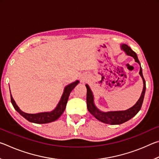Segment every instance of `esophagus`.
Returning a JSON list of instances; mask_svg holds the SVG:
<instances>
[{
  "label": "esophagus",
  "instance_id": "34e87169",
  "mask_svg": "<svg viewBox=\"0 0 159 159\" xmlns=\"http://www.w3.org/2000/svg\"><path fill=\"white\" fill-rule=\"evenodd\" d=\"M86 80H87V79H86V78H85V77H82L81 78V82L84 83V82L86 81Z\"/></svg>",
  "mask_w": 159,
  "mask_h": 159
}]
</instances>
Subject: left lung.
Listing matches in <instances>:
<instances>
[{
  "mask_svg": "<svg viewBox=\"0 0 159 159\" xmlns=\"http://www.w3.org/2000/svg\"><path fill=\"white\" fill-rule=\"evenodd\" d=\"M122 49L125 51V53L128 55H130L133 57L135 61H137L139 65H140V62L137 56V54L132 50L131 48L126 44L122 45ZM139 74L142 78L144 83V88L143 90H142V95L139 98V100L137 102V103L134 104L133 107L131 108L128 109L125 111H109V112H102L97 108L94 104L93 101V93L91 92L89 86L88 85H85L86 88H87V98H86V101H87V108L88 111L91 114H93L97 119L100 120V121L103 122L107 124H111V125H119L121 123H125L128 121L132 118L140 110L142 102L144 100V97L145 90H146V82L143 77V74H142V67L140 66V70H139Z\"/></svg>",
  "mask_w": 159,
  "mask_h": 159,
  "instance_id": "obj_1",
  "label": "left lung"
}]
</instances>
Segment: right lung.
<instances>
[{"instance_id":"1","label":"right lung","mask_w":159,"mask_h":159,"mask_svg":"<svg viewBox=\"0 0 159 159\" xmlns=\"http://www.w3.org/2000/svg\"><path fill=\"white\" fill-rule=\"evenodd\" d=\"M79 83V80H76V81L72 83L71 84L66 86L65 89H64V93L62 96H61V98L60 102H59L57 107L51 112L39 113V114H26V113L21 111L17 104H16L12 95H10V97H11V102L16 111L20 113L24 118H25L29 122H32L34 123H48L50 122H52L54 120H57L58 118H60V116L62 114V113L64 112V110H65L70 93L71 92V90L74 89L75 86H76Z\"/></svg>"}]
</instances>
